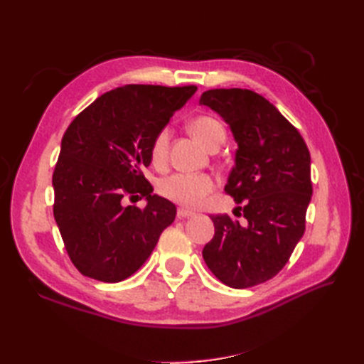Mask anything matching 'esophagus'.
<instances>
[{
  "label": "esophagus",
  "mask_w": 364,
  "mask_h": 364,
  "mask_svg": "<svg viewBox=\"0 0 364 364\" xmlns=\"http://www.w3.org/2000/svg\"><path fill=\"white\" fill-rule=\"evenodd\" d=\"M176 215H178V219H188V218H192V215H194V213L186 210V208H180V210L176 211Z\"/></svg>",
  "instance_id": "obj_1"
}]
</instances>
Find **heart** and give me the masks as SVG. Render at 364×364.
Returning <instances> with one entry per match:
<instances>
[{
	"label": "heart",
	"instance_id": "obj_1",
	"mask_svg": "<svg viewBox=\"0 0 364 364\" xmlns=\"http://www.w3.org/2000/svg\"><path fill=\"white\" fill-rule=\"evenodd\" d=\"M189 128L192 134L203 145H206L208 149L215 144H223V141H225V128L211 115H198V117L192 119ZM168 141V128H162L156 137L153 139L150 158L156 167L166 164ZM214 178L208 173H175L161 180L158 184V191L162 197H166L176 205L197 208L205 202V198L214 189Z\"/></svg>",
	"mask_w": 364,
	"mask_h": 364
}]
</instances>
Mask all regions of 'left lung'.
<instances>
[{"instance_id": "left-lung-1", "label": "left lung", "mask_w": 364, "mask_h": 364, "mask_svg": "<svg viewBox=\"0 0 364 364\" xmlns=\"http://www.w3.org/2000/svg\"><path fill=\"white\" fill-rule=\"evenodd\" d=\"M225 120L237 144L225 192L242 203L244 223L211 215L214 237L203 259L235 289L275 277L305 233L311 158L299 131L264 97L249 89H213L200 97ZM241 214V213H239Z\"/></svg>"}]
</instances>
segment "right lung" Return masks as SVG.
I'll list each match as a JSON object with an SVG mask.
<instances>
[{"label": "right lung", "mask_w": 364, "mask_h": 364, "mask_svg": "<svg viewBox=\"0 0 364 364\" xmlns=\"http://www.w3.org/2000/svg\"><path fill=\"white\" fill-rule=\"evenodd\" d=\"M196 90L128 84L98 97L67 128L53 173V213L82 275L125 280L175 220V205L151 194L142 168L151 162L153 139ZM127 196H145L147 206L125 207Z\"/></svg>", "instance_id": "obj_1"}]
</instances>
